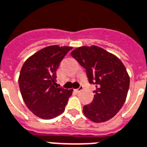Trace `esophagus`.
Listing matches in <instances>:
<instances>
[{"instance_id":"esophagus-1","label":"esophagus","mask_w":147,"mask_h":147,"mask_svg":"<svg viewBox=\"0 0 147 147\" xmlns=\"http://www.w3.org/2000/svg\"><path fill=\"white\" fill-rule=\"evenodd\" d=\"M83 89H84V88H83V86H79L78 89H76V91L77 93H79V92H81V91H82Z\"/></svg>"}]
</instances>
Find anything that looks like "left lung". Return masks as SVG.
Listing matches in <instances>:
<instances>
[{"label": "left lung", "mask_w": 147, "mask_h": 147, "mask_svg": "<svg viewBox=\"0 0 147 147\" xmlns=\"http://www.w3.org/2000/svg\"><path fill=\"white\" fill-rule=\"evenodd\" d=\"M71 54L86 69L89 82L96 86L93 101L83 107L85 116L96 123L112 118L123 106L129 88L123 63L96 46L78 47Z\"/></svg>", "instance_id": "obj_1"}]
</instances>
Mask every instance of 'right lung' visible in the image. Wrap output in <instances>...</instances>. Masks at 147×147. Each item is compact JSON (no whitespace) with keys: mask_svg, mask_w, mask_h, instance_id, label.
Returning a JSON list of instances; mask_svg holds the SVG:
<instances>
[{"mask_svg":"<svg viewBox=\"0 0 147 147\" xmlns=\"http://www.w3.org/2000/svg\"><path fill=\"white\" fill-rule=\"evenodd\" d=\"M72 47H47L29 57L22 65L18 85L27 107L43 119L61 115L73 90L56 86V71Z\"/></svg>","mask_w":147,"mask_h":147,"instance_id":"right-lung-1","label":"right lung"}]
</instances>
